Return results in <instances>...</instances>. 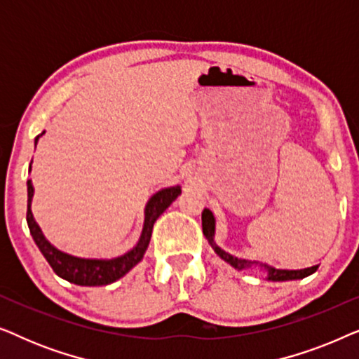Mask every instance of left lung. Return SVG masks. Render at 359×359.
I'll return each mask as SVG.
<instances>
[{"instance_id":"left-lung-1","label":"left lung","mask_w":359,"mask_h":359,"mask_svg":"<svg viewBox=\"0 0 359 359\" xmlns=\"http://www.w3.org/2000/svg\"><path fill=\"white\" fill-rule=\"evenodd\" d=\"M214 230H215V219H214V215H212V212H210L209 209H204L203 210V232L205 235V238L209 240L210 247L214 248V252L217 253L219 257L224 259V262H227L229 264H232L233 268L247 269V268L259 266V268L266 269L269 281H289V279H302V278L309 276V274H312V273L317 271V266L306 268V269H278V268H274V266H269V264H266V263L263 264V263H258V262H250V259H242V258L233 257V255L224 252V250L220 248L219 245L214 242Z\"/></svg>"}]
</instances>
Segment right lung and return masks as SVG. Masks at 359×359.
<instances>
[{"label": "right lung", "mask_w": 359, "mask_h": 359, "mask_svg": "<svg viewBox=\"0 0 359 359\" xmlns=\"http://www.w3.org/2000/svg\"><path fill=\"white\" fill-rule=\"evenodd\" d=\"M43 134V132H42ZM41 134V135H42ZM36 137V144L39 137ZM32 163V161H31ZM181 194L180 186H173V188H165L158 191L150 198L145 208V222L144 230H142L139 243L135 245L130 252H127L122 257L112 258V259H96V258H80L68 255L62 250L53 247L48 240L43 237L41 227H39L36 220H34L32 210H31V201L34 196V186L32 181H27V225L31 230V235L34 242L41 250L43 257L50 264L53 271L58 276L67 279L78 286H106L117 281V279L124 276L126 273H129L137 263L144 258L147 252V247L150 243L151 230H154L155 220L165 212V209L173 203V201Z\"/></svg>", "instance_id": "add662e5"}]
</instances>
